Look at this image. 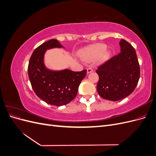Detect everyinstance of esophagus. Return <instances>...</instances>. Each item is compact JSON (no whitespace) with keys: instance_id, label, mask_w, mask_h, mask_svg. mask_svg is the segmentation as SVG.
Wrapping results in <instances>:
<instances>
[{"instance_id":"34e87169","label":"esophagus","mask_w":156,"mask_h":156,"mask_svg":"<svg viewBox=\"0 0 156 156\" xmlns=\"http://www.w3.org/2000/svg\"><path fill=\"white\" fill-rule=\"evenodd\" d=\"M94 71V69L92 68H90V67H89V68H87V73H91V72H92Z\"/></svg>"}]
</instances>
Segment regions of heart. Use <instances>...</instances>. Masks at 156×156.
I'll use <instances>...</instances> for the list:
<instances>
[{"instance_id":"obj_1","label":"heart","mask_w":156,"mask_h":156,"mask_svg":"<svg viewBox=\"0 0 156 156\" xmlns=\"http://www.w3.org/2000/svg\"><path fill=\"white\" fill-rule=\"evenodd\" d=\"M107 49V45L103 44H98L90 49L82 52L81 56L86 60H90L101 56L105 53Z\"/></svg>"}]
</instances>
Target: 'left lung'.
Instances as JSON below:
<instances>
[{
	"label": "left lung",
	"mask_w": 156,
	"mask_h": 156,
	"mask_svg": "<svg viewBox=\"0 0 156 156\" xmlns=\"http://www.w3.org/2000/svg\"><path fill=\"white\" fill-rule=\"evenodd\" d=\"M120 53L100 66L97 90L111 101L125 98L133 92L140 77V66L133 47L125 40L120 41Z\"/></svg>",
	"instance_id": "left-lung-1"
}]
</instances>
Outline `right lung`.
<instances>
[{
	"label": "right lung",
	"mask_w": 156,
	"mask_h": 156,
	"mask_svg": "<svg viewBox=\"0 0 156 156\" xmlns=\"http://www.w3.org/2000/svg\"><path fill=\"white\" fill-rule=\"evenodd\" d=\"M62 45L55 39L44 42L33 52L29 60L28 74L33 90L41 100L55 106L68 104L77 96L80 83L87 69L73 72L69 69L50 70L44 63L45 51Z\"/></svg>",
	"instance_id": "1"
}]
</instances>
